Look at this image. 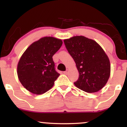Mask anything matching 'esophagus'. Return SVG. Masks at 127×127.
Segmentation results:
<instances>
[{"instance_id":"obj_1","label":"esophagus","mask_w":127,"mask_h":127,"mask_svg":"<svg viewBox=\"0 0 127 127\" xmlns=\"http://www.w3.org/2000/svg\"><path fill=\"white\" fill-rule=\"evenodd\" d=\"M68 73V70H67L66 71H65V72H64V73L65 74V75H67Z\"/></svg>"}]
</instances>
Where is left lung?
Wrapping results in <instances>:
<instances>
[{
  "label": "left lung",
  "instance_id": "left-lung-1",
  "mask_svg": "<svg viewBox=\"0 0 127 127\" xmlns=\"http://www.w3.org/2000/svg\"><path fill=\"white\" fill-rule=\"evenodd\" d=\"M64 42L79 73L78 79L74 82L76 87L89 93L103 88L110 76V64L101 46L82 36L65 39Z\"/></svg>",
  "mask_w": 127,
  "mask_h": 127
}]
</instances>
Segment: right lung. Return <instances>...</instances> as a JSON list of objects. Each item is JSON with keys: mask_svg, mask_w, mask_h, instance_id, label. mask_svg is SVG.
I'll return each mask as SVG.
<instances>
[{"mask_svg": "<svg viewBox=\"0 0 127 127\" xmlns=\"http://www.w3.org/2000/svg\"><path fill=\"white\" fill-rule=\"evenodd\" d=\"M63 44L61 39L44 37L34 42L22 55L17 66L20 82L35 94L46 93L53 87L60 74L52 57Z\"/></svg>", "mask_w": 127, "mask_h": 127, "instance_id": "right-lung-1", "label": "right lung"}]
</instances>
